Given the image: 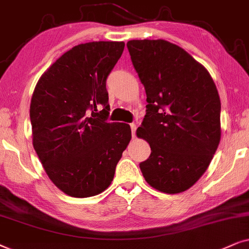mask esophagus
Returning <instances> with one entry per match:
<instances>
[{"label":"esophagus","instance_id":"34e87169","mask_svg":"<svg viewBox=\"0 0 249 249\" xmlns=\"http://www.w3.org/2000/svg\"><path fill=\"white\" fill-rule=\"evenodd\" d=\"M131 126V131H132V135H133L134 138V134H135V131H137V123H132V124H130Z\"/></svg>","mask_w":249,"mask_h":249}]
</instances>
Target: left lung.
Returning <instances> with one entry per match:
<instances>
[{
  "instance_id": "8db88e82",
  "label": "left lung",
  "mask_w": 249,
  "mask_h": 249,
  "mask_svg": "<svg viewBox=\"0 0 249 249\" xmlns=\"http://www.w3.org/2000/svg\"><path fill=\"white\" fill-rule=\"evenodd\" d=\"M147 94V114L137 135L151 154L140 168L156 190L180 194L210 166L221 140V101L200 62L165 39L127 42Z\"/></svg>"
}]
</instances>
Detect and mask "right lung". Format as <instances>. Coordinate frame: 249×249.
<instances>
[{"label": "right lung", "mask_w": 249, "mask_h": 249, "mask_svg": "<svg viewBox=\"0 0 249 249\" xmlns=\"http://www.w3.org/2000/svg\"><path fill=\"white\" fill-rule=\"evenodd\" d=\"M124 46V42L76 45L43 72L33 92V147L50 180L71 197L105 191L130 143V125L107 122L106 79Z\"/></svg>", "instance_id": "1"}]
</instances>
